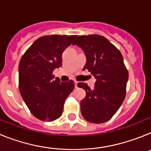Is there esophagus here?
Returning a JSON list of instances; mask_svg holds the SVG:
<instances>
[{"instance_id": "34e87169", "label": "esophagus", "mask_w": 151, "mask_h": 151, "mask_svg": "<svg viewBox=\"0 0 151 151\" xmlns=\"http://www.w3.org/2000/svg\"><path fill=\"white\" fill-rule=\"evenodd\" d=\"M77 83H78V82H77V81H74V85H75L76 88L77 87Z\"/></svg>"}]
</instances>
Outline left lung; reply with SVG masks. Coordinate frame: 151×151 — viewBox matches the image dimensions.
<instances>
[{"mask_svg":"<svg viewBox=\"0 0 151 151\" xmlns=\"http://www.w3.org/2000/svg\"><path fill=\"white\" fill-rule=\"evenodd\" d=\"M73 45L81 47L86 58L84 69L96 78L92 90L86 83H77L86 90L81 111L86 121L106 122L117 112L126 94L128 72L120 51L104 36H79Z\"/></svg>","mask_w":151,"mask_h":151,"instance_id":"obj_1","label":"left lung"}]
</instances>
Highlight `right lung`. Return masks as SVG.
<instances>
[{
    "label": "right lung",
    "mask_w": 151,
    "mask_h": 151,
    "mask_svg": "<svg viewBox=\"0 0 151 151\" xmlns=\"http://www.w3.org/2000/svg\"><path fill=\"white\" fill-rule=\"evenodd\" d=\"M77 36L39 38L23 54L19 65V89L31 113L42 121L61 117L67 97L74 88L71 80L61 82L52 74L62 65V53Z\"/></svg>",
    "instance_id": "1"
}]
</instances>
